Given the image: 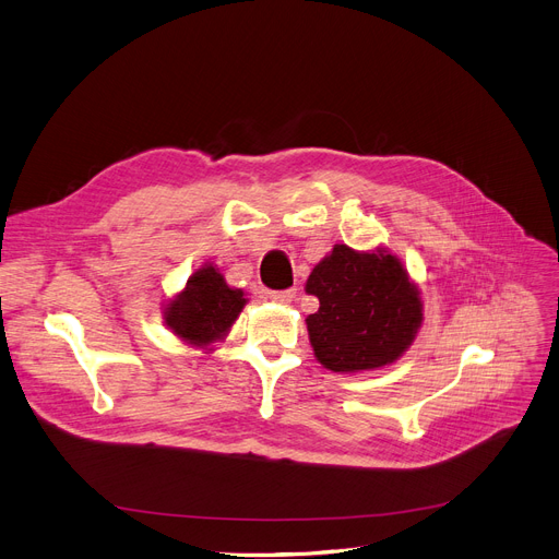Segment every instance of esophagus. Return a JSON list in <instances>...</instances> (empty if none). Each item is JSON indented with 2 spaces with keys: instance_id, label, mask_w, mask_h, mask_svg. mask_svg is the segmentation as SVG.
Segmentation results:
<instances>
[{
  "instance_id": "1",
  "label": "esophagus",
  "mask_w": 559,
  "mask_h": 559,
  "mask_svg": "<svg viewBox=\"0 0 559 559\" xmlns=\"http://www.w3.org/2000/svg\"><path fill=\"white\" fill-rule=\"evenodd\" d=\"M295 293H298V288H284V290H271V293H269V298H271L273 302H277V305H288V302H293V298H295Z\"/></svg>"
}]
</instances>
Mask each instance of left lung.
Listing matches in <instances>:
<instances>
[{"label": "left lung", "mask_w": 559, "mask_h": 559, "mask_svg": "<svg viewBox=\"0 0 559 559\" xmlns=\"http://www.w3.org/2000/svg\"><path fill=\"white\" fill-rule=\"evenodd\" d=\"M307 293L320 307L307 318L316 358L326 370H377L411 347L421 324V300L402 261L383 250L334 246L311 271Z\"/></svg>", "instance_id": "1"}]
</instances>
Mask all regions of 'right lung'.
I'll use <instances>...</instances> for the list:
<instances>
[{
    "label": "right lung",
    "mask_w": 559,
    "mask_h": 559,
    "mask_svg": "<svg viewBox=\"0 0 559 559\" xmlns=\"http://www.w3.org/2000/svg\"><path fill=\"white\" fill-rule=\"evenodd\" d=\"M243 290L229 288L212 264L195 271L185 290L167 305V324L182 341L207 347L221 341L246 307Z\"/></svg>",
    "instance_id": "add662e5"
}]
</instances>
